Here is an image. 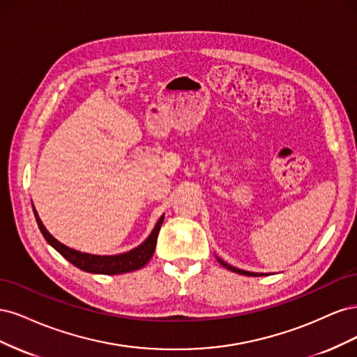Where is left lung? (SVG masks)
I'll return each mask as SVG.
<instances>
[{
	"label": "left lung",
	"instance_id": "8db88e82",
	"mask_svg": "<svg viewBox=\"0 0 357 357\" xmlns=\"http://www.w3.org/2000/svg\"><path fill=\"white\" fill-rule=\"evenodd\" d=\"M218 261H219V264H222L226 269H229V271H232V273H238V274H243V275H253V277H257V275H264V274H256V273H248V271H243V269H238V268H234V266H231V265H228L226 262H223L222 259H219L218 257Z\"/></svg>",
	"mask_w": 357,
	"mask_h": 357
}]
</instances>
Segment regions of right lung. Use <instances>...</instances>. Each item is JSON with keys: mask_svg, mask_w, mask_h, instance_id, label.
<instances>
[{"mask_svg": "<svg viewBox=\"0 0 357 357\" xmlns=\"http://www.w3.org/2000/svg\"><path fill=\"white\" fill-rule=\"evenodd\" d=\"M34 215H36L38 228L43 236L46 238V241L55 248L56 252H59L63 257H66L70 264L77 266L79 269H82V271L92 273V274H105V275L125 274V273H131V271H135V269L143 268L150 259H152L155 253L158 234H159L162 222H164V215H162V218L158 220L152 234L149 235V238L142 245L135 247L134 250H129L128 253L116 255V256H96V255L80 253L77 250H73V248L67 245H63L47 232V229L43 226L36 210H34Z\"/></svg>", "mask_w": 357, "mask_h": 357, "instance_id": "1", "label": "right lung"}]
</instances>
